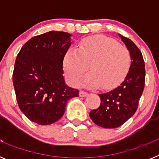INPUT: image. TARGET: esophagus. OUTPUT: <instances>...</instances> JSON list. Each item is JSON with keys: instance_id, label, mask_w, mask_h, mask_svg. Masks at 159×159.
<instances>
[{"instance_id": "obj_1", "label": "esophagus", "mask_w": 159, "mask_h": 159, "mask_svg": "<svg viewBox=\"0 0 159 159\" xmlns=\"http://www.w3.org/2000/svg\"><path fill=\"white\" fill-rule=\"evenodd\" d=\"M79 95H80V97H85L87 96V95H88V93L87 92H84V91H80V93H79Z\"/></svg>"}]
</instances>
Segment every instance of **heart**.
Instances as JSON below:
<instances>
[{"mask_svg":"<svg viewBox=\"0 0 159 159\" xmlns=\"http://www.w3.org/2000/svg\"><path fill=\"white\" fill-rule=\"evenodd\" d=\"M64 68L68 80L78 85L88 68L83 84L88 88L111 89L123 80L130 68L131 57L128 49L107 36L81 40L77 48H70L64 57Z\"/></svg>","mask_w":159,"mask_h":159,"instance_id":"obj_1","label":"heart"}]
</instances>
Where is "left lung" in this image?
Returning a JSON list of instances; mask_svg holds the SVG:
<instances>
[{"label":"left lung","mask_w":159,"mask_h":159,"mask_svg":"<svg viewBox=\"0 0 159 159\" xmlns=\"http://www.w3.org/2000/svg\"><path fill=\"white\" fill-rule=\"evenodd\" d=\"M119 36L131 57L128 73L119 86L99 94L100 106L89 114L95 124L104 128L120 127L135 113L145 84V63L141 51L130 39Z\"/></svg>","instance_id":"obj_1"}]
</instances>
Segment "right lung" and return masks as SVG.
<instances>
[{"label": "right lung", "instance_id": "add662e5", "mask_svg": "<svg viewBox=\"0 0 159 159\" xmlns=\"http://www.w3.org/2000/svg\"><path fill=\"white\" fill-rule=\"evenodd\" d=\"M71 35L50 31L31 38L18 53L12 82L20 109L31 121L49 125L58 121L67 101L79 91L66 85L63 61Z\"/></svg>", "mask_w": 159, "mask_h": 159}]
</instances>
